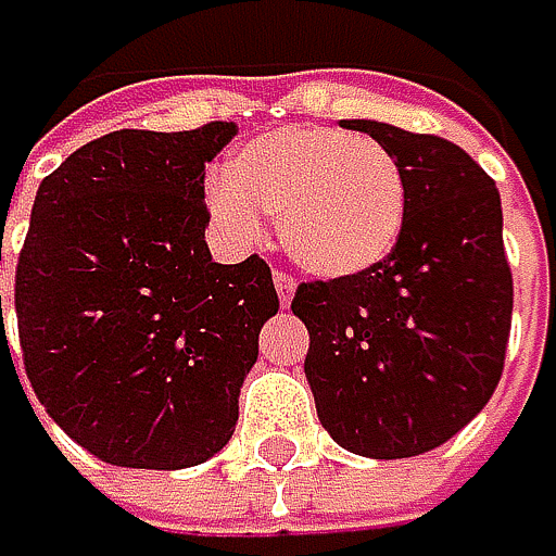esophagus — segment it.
<instances>
[{
    "mask_svg": "<svg viewBox=\"0 0 556 556\" xmlns=\"http://www.w3.org/2000/svg\"><path fill=\"white\" fill-rule=\"evenodd\" d=\"M273 287H276V293H280V303H283V306H290L293 290H296L293 276H290V273H283V269H276V273H273Z\"/></svg>",
    "mask_w": 556,
    "mask_h": 556,
    "instance_id": "34e87169",
    "label": "esophagus"
}]
</instances>
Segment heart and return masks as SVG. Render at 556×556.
I'll use <instances>...</instances> for the list:
<instances>
[{"label": "heart", "instance_id": "1", "mask_svg": "<svg viewBox=\"0 0 556 556\" xmlns=\"http://www.w3.org/2000/svg\"><path fill=\"white\" fill-rule=\"evenodd\" d=\"M214 220L256 240L266 211L287 256L316 280H352L382 266L408 220L402 164L342 128L290 125L247 141L207 187Z\"/></svg>", "mask_w": 556, "mask_h": 556}]
</instances>
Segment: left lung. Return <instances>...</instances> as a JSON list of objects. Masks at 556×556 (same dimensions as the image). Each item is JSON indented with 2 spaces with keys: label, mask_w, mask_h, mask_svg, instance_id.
<instances>
[{
  "label": "left lung",
  "mask_w": 556,
  "mask_h": 556,
  "mask_svg": "<svg viewBox=\"0 0 556 556\" xmlns=\"http://www.w3.org/2000/svg\"><path fill=\"white\" fill-rule=\"evenodd\" d=\"M339 125L402 164L408 220L382 266L296 290L293 316L309 329L303 369L336 445L412 458L455 439L497 389L514 309L501 193L445 138Z\"/></svg>",
  "instance_id": "1"
}]
</instances>
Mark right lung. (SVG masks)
Instances as JSON below:
<instances>
[{
	"mask_svg": "<svg viewBox=\"0 0 556 556\" xmlns=\"http://www.w3.org/2000/svg\"><path fill=\"white\" fill-rule=\"evenodd\" d=\"M233 135L111 131L38 184L15 266L22 363L49 418L108 465L193 468L237 428L280 300L260 256L214 263L204 240V167Z\"/></svg>",
	"mask_w": 556,
	"mask_h": 556,
	"instance_id": "add662e5",
	"label": "right lung"
}]
</instances>
